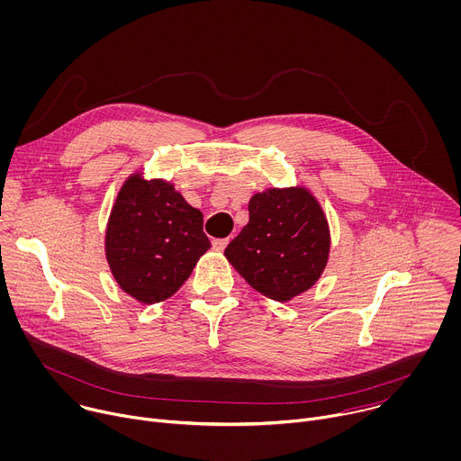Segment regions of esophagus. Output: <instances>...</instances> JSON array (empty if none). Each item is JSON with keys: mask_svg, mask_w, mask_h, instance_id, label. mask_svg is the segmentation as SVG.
I'll return each mask as SVG.
<instances>
[{"mask_svg": "<svg viewBox=\"0 0 461 461\" xmlns=\"http://www.w3.org/2000/svg\"><path fill=\"white\" fill-rule=\"evenodd\" d=\"M228 242H230V239H215V240H213V249H215V251H224L226 246H228Z\"/></svg>", "mask_w": 461, "mask_h": 461, "instance_id": "obj_1", "label": "esophagus"}]
</instances>
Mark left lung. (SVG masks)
I'll return each instance as SVG.
<instances>
[{
	"instance_id": "8db88e82",
	"label": "left lung",
	"mask_w": 461,
	"mask_h": 461,
	"mask_svg": "<svg viewBox=\"0 0 461 461\" xmlns=\"http://www.w3.org/2000/svg\"><path fill=\"white\" fill-rule=\"evenodd\" d=\"M249 222L224 249L230 264L264 296L287 302L308 291L330 258V226L305 188H271L248 204Z\"/></svg>"
}]
</instances>
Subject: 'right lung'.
Listing matches in <instances>:
<instances>
[{
	"instance_id": "add662e5",
	"label": "right lung",
	"mask_w": 461,
	"mask_h": 461,
	"mask_svg": "<svg viewBox=\"0 0 461 461\" xmlns=\"http://www.w3.org/2000/svg\"><path fill=\"white\" fill-rule=\"evenodd\" d=\"M212 248L203 213L163 179L130 176L112 208L104 251L124 293L142 303L170 298Z\"/></svg>"
}]
</instances>
